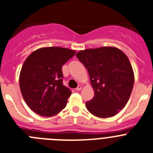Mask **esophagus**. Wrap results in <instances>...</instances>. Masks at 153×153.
I'll return each mask as SVG.
<instances>
[{
  "instance_id": "34e87169",
  "label": "esophagus",
  "mask_w": 153,
  "mask_h": 153,
  "mask_svg": "<svg viewBox=\"0 0 153 153\" xmlns=\"http://www.w3.org/2000/svg\"><path fill=\"white\" fill-rule=\"evenodd\" d=\"M81 90H82V86H78L76 88V91H80Z\"/></svg>"
}]
</instances>
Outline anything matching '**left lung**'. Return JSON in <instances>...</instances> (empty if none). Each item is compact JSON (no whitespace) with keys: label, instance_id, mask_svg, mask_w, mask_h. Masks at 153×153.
<instances>
[{"label":"left lung","instance_id":"1","mask_svg":"<svg viewBox=\"0 0 153 153\" xmlns=\"http://www.w3.org/2000/svg\"><path fill=\"white\" fill-rule=\"evenodd\" d=\"M76 57L88 70L94 97L86 102L91 114L100 118L117 115L125 107L134 84V72L126 55L117 47L80 51Z\"/></svg>","mask_w":153,"mask_h":153}]
</instances>
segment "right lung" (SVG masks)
I'll list each match as a JSON object with an SVG mask.
<instances>
[{
	"mask_svg": "<svg viewBox=\"0 0 153 153\" xmlns=\"http://www.w3.org/2000/svg\"><path fill=\"white\" fill-rule=\"evenodd\" d=\"M75 53L65 47H42L25 60L19 76L20 89L24 101L36 114L53 117L66 107L72 93L62 83V66Z\"/></svg>",
	"mask_w": 153,
	"mask_h": 153,
	"instance_id": "right-lung-1",
	"label": "right lung"
}]
</instances>
